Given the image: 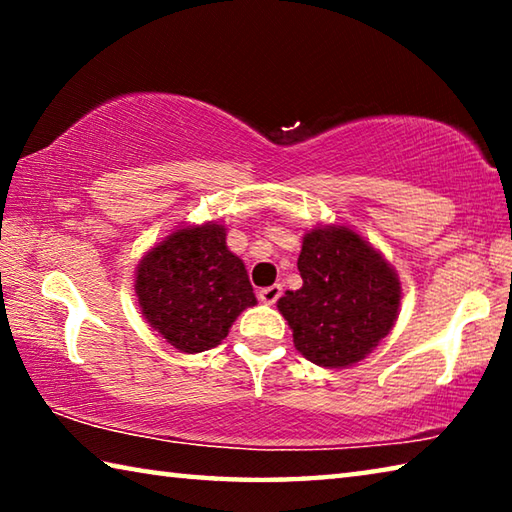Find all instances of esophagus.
<instances>
[{"instance_id":"1","label":"esophagus","mask_w":512,"mask_h":512,"mask_svg":"<svg viewBox=\"0 0 512 512\" xmlns=\"http://www.w3.org/2000/svg\"><path fill=\"white\" fill-rule=\"evenodd\" d=\"M280 296H282L280 284H273V287H266L259 291V300H262L264 305H275V302L280 300Z\"/></svg>"}]
</instances>
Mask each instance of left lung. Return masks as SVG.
Returning a JSON list of instances; mask_svg holds the SVG:
<instances>
[{
  "mask_svg": "<svg viewBox=\"0 0 512 512\" xmlns=\"http://www.w3.org/2000/svg\"><path fill=\"white\" fill-rule=\"evenodd\" d=\"M302 287L277 309L293 329V345L311 363L345 368L391 332L402 287L395 268L345 225L309 230L298 257Z\"/></svg>",
  "mask_w": 512,
  "mask_h": 512,
  "instance_id": "obj_1",
  "label": "left lung"
}]
</instances>
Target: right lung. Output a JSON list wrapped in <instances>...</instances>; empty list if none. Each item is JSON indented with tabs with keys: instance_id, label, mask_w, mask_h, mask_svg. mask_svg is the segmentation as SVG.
Wrapping results in <instances>:
<instances>
[{
	"instance_id": "1",
	"label": "right lung",
	"mask_w": 512,
	"mask_h": 512,
	"mask_svg": "<svg viewBox=\"0 0 512 512\" xmlns=\"http://www.w3.org/2000/svg\"><path fill=\"white\" fill-rule=\"evenodd\" d=\"M144 318L187 354L216 348L246 307L255 305L246 266L225 246V225H187L160 241L137 266Z\"/></svg>"
}]
</instances>
